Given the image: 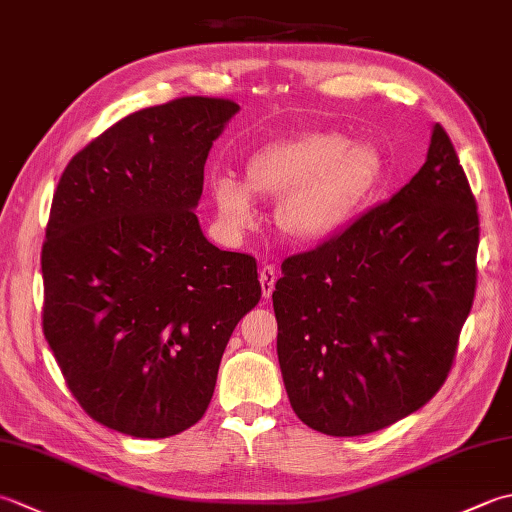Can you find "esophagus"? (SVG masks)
<instances>
[{
  "label": "esophagus",
  "mask_w": 512,
  "mask_h": 512,
  "mask_svg": "<svg viewBox=\"0 0 512 512\" xmlns=\"http://www.w3.org/2000/svg\"><path fill=\"white\" fill-rule=\"evenodd\" d=\"M275 281H277V270L275 266H262L259 268V284H262V295L264 299H270L275 290Z\"/></svg>",
  "instance_id": "1"
}]
</instances>
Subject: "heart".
<instances>
[{
	"label": "heart",
	"instance_id": "1",
	"mask_svg": "<svg viewBox=\"0 0 512 512\" xmlns=\"http://www.w3.org/2000/svg\"><path fill=\"white\" fill-rule=\"evenodd\" d=\"M376 154L350 145L339 132H306L277 140L244 165V182L213 180V200L224 226L244 231L255 224V200H277L275 220L292 242L312 244L328 237L361 200L376 171Z\"/></svg>",
	"mask_w": 512,
	"mask_h": 512
}]
</instances>
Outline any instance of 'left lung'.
<instances>
[{
	"instance_id": "obj_1",
	"label": "left lung",
	"mask_w": 512,
	"mask_h": 512,
	"mask_svg": "<svg viewBox=\"0 0 512 512\" xmlns=\"http://www.w3.org/2000/svg\"><path fill=\"white\" fill-rule=\"evenodd\" d=\"M480 217L444 127L394 198L281 264L273 292L290 405L325 436H367L438 394L477 286Z\"/></svg>"
}]
</instances>
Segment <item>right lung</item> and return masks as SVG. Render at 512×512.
<instances>
[{
  "label": "right lung",
  "instance_id": "add662e5",
  "mask_svg": "<svg viewBox=\"0 0 512 512\" xmlns=\"http://www.w3.org/2000/svg\"><path fill=\"white\" fill-rule=\"evenodd\" d=\"M239 105L182 96L76 154L41 248L43 334L90 418L169 438L209 407L235 325L262 299L253 255L202 235L204 162Z\"/></svg>",
  "mask_w": 512,
  "mask_h": 512
}]
</instances>
